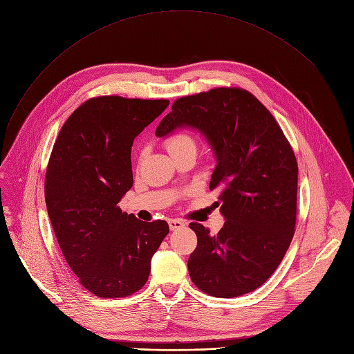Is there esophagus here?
Masks as SVG:
<instances>
[{
	"label": "esophagus",
	"mask_w": 354,
	"mask_h": 354,
	"mask_svg": "<svg viewBox=\"0 0 354 354\" xmlns=\"http://www.w3.org/2000/svg\"><path fill=\"white\" fill-rule=\"evenodd\" d=\"M185 225V223L183 221V220H178V218H171V220H169V227H170V230H178V228H181V227H184Z\"/></svg>",
	"instance_id": "34e87169"
}]
</instances>
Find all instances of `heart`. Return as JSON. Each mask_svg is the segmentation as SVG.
<instances>
[{"mask_svg": "<svg viewBox=\"0 0 354 354\" xmlns=\"http://www.w3.org/2000/svg\"><path fill=\"white\" fill-rule=\"evenodd\" d=\"M196 146H197V142L194 139V136L185 130H177V131L169 134L165 139V147L167 149L170 156H174L187 149H196ZM145 154H146V149L142 147L139 150V156H138L139 161L143 160Z\"/></svg>", "mask_w": 354, "mask_h": 354, "instance_id": "b5f03b06", "label": "heart"}]
</instances>
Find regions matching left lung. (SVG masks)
<instances>
[{
    "label": "left lung",
    "mask_w": 354,
    "mask_h": 354,
    "mask_svg": "<svg viewBox=\"0 0 354 354\" xmlns=\"http://www.w3.org/2000/svg\"><path fill=\"white\" fill-rule=\"evenodd\" d=\"M192 126L216 154L209 189L225 216L216 235L192 223L197 247L187 266L193 283L215 297H235L265 283L295 234L297 161L281 126L242 88H215L174 100L158 138Z\"/></svg>",
    "instance_id": "1"
}]
</instances>
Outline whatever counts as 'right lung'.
I'll list each match as a JSON object with an SVG mask.
<instances>
[{
	"label": "right lung",
	"mask_w": 354,
	"mask_h": 354,
	"mask_svg": "<svg viewBox=\"0 0 354 354\" xmlns=\"http://www.w3.org/2000/svg\"><path fill=\"white\" fill-rule=\"evenodd\" d=\"M167 99L91 97L64 123L46 166L45 203L61 251L79 283L99 297H123L149 279L169 234L118 205L133 185V140Z\"/></svg>",
	"instance_id": "obj_1"
}]
</instances>
